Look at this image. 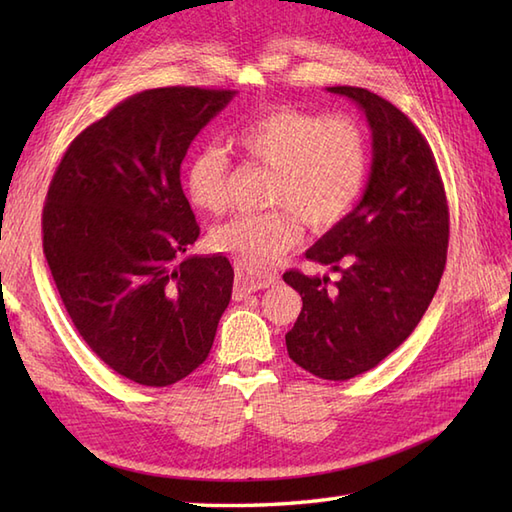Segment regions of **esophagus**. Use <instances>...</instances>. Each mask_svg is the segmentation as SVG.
I'll list each match as a JSON object with an SVG mask.
<instances>
[{
	"instance_id": "obj_1",
	"label": "esophagus",
	"mask_w": 512,
	"mask_h": 512,
	"mask_svg": "<svg viewBox=\"0 0 512 512\" xmlns=\"http://www.w3.org/2000/svg\"><path fill=\"white\" fill-rule=\"evenodd\" d=\"M275 281H277V275H253V273H246V270L237 264L233 297L235 299H244V297L250 295V292L270 288V286L275 284Z\"/></svg>"
}]
</instances>
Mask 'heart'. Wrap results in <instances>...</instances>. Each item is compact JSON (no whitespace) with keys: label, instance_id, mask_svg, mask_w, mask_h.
<instances>
[{"label":"heart","instance_id":"1","mask_svg":"<svg viewBox=\"0 0 512 512\" xmlns=\"http://www.w3.org/2000/svg\"><path fill=\"white\" fill-rule=\"evenodd\" d=\"M244 156L275 169L270 213L235 215L211 231L217 253L264 273L301 239V220L328 231L354 209L369 173V145L352 116H330L277 107L244 123L233 136ZM231 162L217 145H204L184 171L189 200L206 213H220L228 200Z\"/></svg>","mask_w":512,"mask_h":512}]
</instances>
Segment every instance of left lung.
I'll return each mask as SVG.
<instances>
[{
    "mask_svg": "<svg viewBox=\"0 0 512 512\" xmlns=\"http://www.w3.org/2000/svg\"><path fill=\"white\" fill-rule=\"evenodd\" d=\"M328 92L365 112L372 171L354 211L306 250L339 281L284 273L303 301L286 347L306 372L350 380L394 352L427 312L447 264L449 206L429 143L396 105L352 85Z\"/></svg>",
    "mask_w": 512,
    "mask_h": 512,
    "instance_id": "left-lung-1",
    "label": "left lung"
}]
</instances>
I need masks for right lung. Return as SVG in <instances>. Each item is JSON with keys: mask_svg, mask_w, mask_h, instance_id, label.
<instances>
[{"mask_svg": "<svg viewBox=\"0 0 512 512\" xmlns=\"http://www.w3.org/2000/svg\"><path fill=\"white\" fill-rule=\"evenodd\" d=\"M233 90L156 88L129 96L65 151L43 206V253L90 350L138 385L198 369L233 292L224 255H189L200 226L180 165Z\"/></svg>", "mask_w": 512, "mask_h": 512, "instance_id": "1", "label": "right lung"}]
</instances>
